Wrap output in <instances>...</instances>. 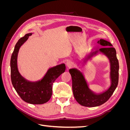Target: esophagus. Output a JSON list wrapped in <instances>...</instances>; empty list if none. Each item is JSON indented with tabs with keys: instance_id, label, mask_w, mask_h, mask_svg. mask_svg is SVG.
Wrapping results in <instances>:
<instances>
[{
	"instance_id": "1",
	"label": "esophagus",
	"mask_w": 130,
	"mask_h": 130,
	"mask_svg": "<svg viewBox=\"0 0 130 130\" xmlns=\"http://www.w3.org/2000/svg\"><path fill=\"white\" fill-rule=\"evenodd\" d=\"M66 66H67V67L68 68H72V67H73L74 63H73V62L69 61H68L67 62Z\"/></svg>"
}]
</instances>
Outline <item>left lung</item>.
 Segmentation results:
<instances>
[{"label":"left lung","mask_w":130,"mask_h":130,"mask_svg":"<svg viewBox=\"0 0 130 130\" xmlns=\"http://www.w3.org/2000/svg\"><path fill=\"white\" fill-rule=\"evenodd\" d=\"M98 43L106 47L94 52H92L91 49L81 62L82 65H85L92 57L99 54L107 57L110 64L109 78L111 82L107 89L99 93L93 91L89 88L84 73L80 70L75 68L69 70L72 78V88L75 99L78 104L86 107H96L106 103L115 92L118 84L119 66L115 48L111 43L104 39H100Z\"/></svg>","instance_id":"1"}]
</instances>
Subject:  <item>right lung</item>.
<instances>
[{
	"label": "right lung",
	"mask_w": 130,
	"mask_h": 130,
	"mask_svg": "<svg viewBox=\"0 0 130 130\" xmlns=\"http://www.w3.org/2000/svg\"><path fill=\"white\" fill-rule=\"evenodd\" d=\"M33 33H29L19 39L12 54L11 66V82L15 91L23 100L27 103L40 105L46 103L52 95L53 84L65 72L66 65L62 63L49 68L41 80L31 81L26 80L19 73L17 57L19 49Z\"/></svg>",
	"instance_id": "right-lung-1"
}]
</instances>
